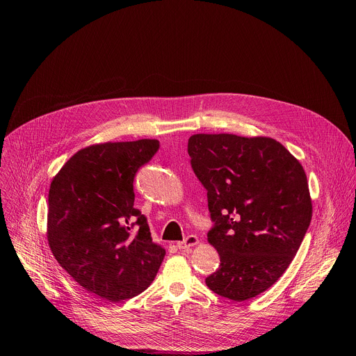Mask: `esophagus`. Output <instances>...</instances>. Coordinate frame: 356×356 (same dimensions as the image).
Here are the masks:
<instances>
[{"label":"esophagus","mask_w":356,"mask_h":356,"mask_svg":"<svg viewBox=\"0 0 356 356\" xmlns=\"http://www.w3.org/2000/svg\"><path fill=\"white\" fill-rule=\"evenodd\" d=\"M197 243H198V238L195 235H188L184 241L177 243V248L181 249V250H188V249H191Z\"/></svg>","instance_id":"1"}]
</instances>
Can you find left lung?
<instances>
[{"label": "left lung", "mask_w": 356, "mask_h": 356, "mask_svg": "<svg viewBox=\"0 0 356 356\" xmlns=\"http://www.w3.org/2000/svg\"><path fill=\"white\" fill-rule=\"evenodd\" d=\"M187 150L207 190L214 221L207 236L221 262L206 284L234 301L257 297L289 268L310 225L306 172L266 136L195 134Z\"/></svg>", "instance_id": "obj_1"}]
</instances>
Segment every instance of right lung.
Here are the masks:
<instances>
[{"label": "right lung", "instance_id": "obj_1", "mask_svg": "<svg viewBox=\"0 0 356 356\" xmlns=\"http://www.w3.org/2000/svg\"><path fill=\"white\" fill-rule=\"evenodd\" d=\"M158 149L156 139L91 145L50 183V250L80 286L113 302L147 289L165 258L134 207L135 175Z\"/></svg>", "mask_w": 356, "mask_h": 356}]
</instances>
